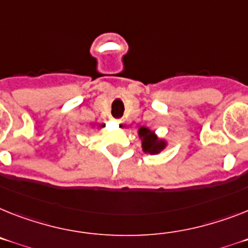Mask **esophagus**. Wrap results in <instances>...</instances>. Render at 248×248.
Here are the masks:
<instances>
[{
	"label": "esophagus",
	"mask_w": 248,
	"mask_h": 248,
	"mask_svg": "<svg viewBox=\"0 0 248 248\" xmlns=\"http://www.w3.org/2000/svg\"><path fill=\"white\" fill-rule=\"evenodd\" d=\"M117 124H120V126H124V120H117Z\"/></svg>",
	"instance_id": "obj_1"
}]
</instances>
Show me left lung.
Listing matches in <instances>:
<instances>
[{"instance_id":"obj_1","label":"left lung","mask_w":248,"mask_h":248,"mask_svg":"<svg viewBox=\"0 0 248 248\" xmlns=\"http://www.w3.org/2000/svg\"><path fill=\"white\" fill-rule=\"evenodd\" d=\"M139 135L140 137H142V150L145 153L157 154L165 146V143L157 140V137L154 135V132L149 131L147 128L141 127Z\"/></svg>"}]
</instances>
